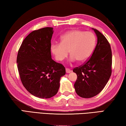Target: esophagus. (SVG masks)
<instances>
[{
  "instance_id": "esophagus-1",
  "label": "esophagus",
  "mask_w": 126,
  "mask_h": 126,
  "mask_svg": "<svg viewBox=\"0 0 126 126\" xmlns=\"http://www.w3.org/2000/svg\"><path fill=\"white\" fill-rule=\"evenodd\" d=\"M66 72L67 74H69V73H70V72H71V70L69 69H67V68H66Z\"/></svg>"
}]
</instances>
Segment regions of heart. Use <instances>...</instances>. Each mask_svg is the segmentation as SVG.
Instances as JSON below:
<instances>
[{
	"instance_id": "heart-1",
	"label": "heart",
	"mask_w": 126,
	"mask_h": 126,
	"mask_svg": "<svg viewBox=\"0 0 126 126\" xmlns=\"http://www.w3.org/2000/svg\"><path fill=\"white\" fill-rule=\"evenodd\" d=\"M96 38L94 33L90 32L72 30L62 35L60 43L52 44L50 50L57 61H63L69 55L70 61H79L83 63L91 56L94 50Z\"/></svg>"
}]
</instances>
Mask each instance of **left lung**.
Masks as SVG:
<instances>
[{
	"label": "left lung",
	"instance_id": "obj_1",
	"mask_svg": "<svg viewBox=\"0 0 126 126\" xmlns=\"http://www.w3.org/2000/svg\"><path fill=\"white\" fill-rule=\"evenodd\" d=\"M97 37L93 54L84 65L73 70L78 78L74 87L82 98H91L105 87L111 75L112 51L107 40L97 30L92 28Z\"/></svg>",
	"mask_w": 126,
	"mask_h": 126
}]
</instances>
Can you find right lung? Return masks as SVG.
<instances>
[{"label": "right lung", "instance_id": "obj_1", "mask_svg": "<svg viewBox=\"0 0 126 126\" xmlns=\"http://www.w3.org/2000/svg\"><path fill=\"white\" fill-rule=\"evenodd\" d=\"M53 28L33 31L22 43L17 56V69L21 82L30 93L41 98L56 94L65 68L53 60L51 40Z\"/></svg>", "mask_w": 126, "mask_h": 126}]
</instances>
